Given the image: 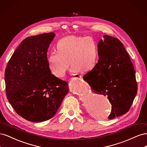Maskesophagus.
<instances>
[{
	"label": "esophagus",
	"instance_id": "obj_1",
	"mask_svg": "<svg viewBox=\"0 0 147 147\" xmlns=\"http://www.w3.org/2000/svg\"><path fill=\"white\" fill-rule=\"evenodd\" d=\"M75 78H79V77H80V76H79L78 75L76 74V75H75Z\"/></svg>",
	"mask_w": 147,
	"mask_h": 147
}]
</instances>
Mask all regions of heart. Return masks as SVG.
Returning a JSON list of instances; mask_svg holds the SVG:
<instances>
[{
  "instance_id": "obj_1",
  "label": "heart",
  "mask_w": 147,
  "mask_h": 147,
  "mask_svg": "<svg viewBox=\"0 0 147 147\" xmlns=\"http://www.w3.org/2000/svg\"><path fill=\"white\" fill-rule=\"evenodd\" d=\"M56 51L48 58L51 73L57 78H63L69 67L72 72L86 73L94 67L98 61V47L91 37L69 35L56 43Z\"/></svg>"
}]
</instances>
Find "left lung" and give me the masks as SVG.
Wrapping results in <instances>:
<instances>
[{
	"instance_id": "8db88e82",
	"label": "left lung",
	"mask_w": 147,
	"mask_h": 147,
	"mask_svg": "<svg viewBox=\"0 0 147 147\" xmlns=\"http://www.w3.org/2000/svg\"><path fill=\"white\" fill-rule=\"evenodd\" d=\"M97 44L98 63L83 76L99 94L107 96L112 105L108 118L121 116L129 110L137 92L136 71L124 48L117 38L104 35Z\"/></svg>"
}]
</instances>
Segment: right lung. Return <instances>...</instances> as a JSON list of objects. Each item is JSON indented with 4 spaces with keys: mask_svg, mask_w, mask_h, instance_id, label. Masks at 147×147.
Wrapping results in <instances>:
<instances>
[{
    "mask_svg": "<svg viewBox=\"0 0 147 147\" xmlns=\"http://www.w3.org/2000/svg\"><path fill=\"white\" fill-rule=\"evenodd\" d=\"M54 32L29 37L13 53L5 72L7 97L16 112L28 121L53 118L68 94V83L51 74L47 51Z\"/></svg>",
    "mask_w": 147,
    "mask_h": 147,
    "instance_id": "right-lung-1",
    "label": "right lung"
}]
</instances>
